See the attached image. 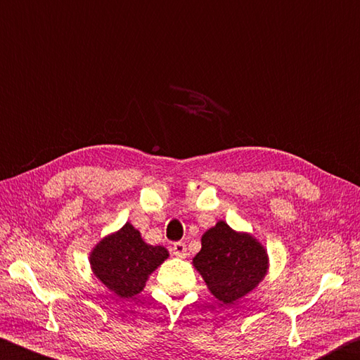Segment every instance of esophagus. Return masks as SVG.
I'll return each instance as SVG.
<instances>
[{"label":"esophagus","mask_w":360,"mask_h":360,"mask_svg":"<svg viewBox=\"0 0 360 360\" xmlns=\"http://www.w3.org/2000/svg\"><path fill=\"white\" fill-rule=\"evenodd\" d=\"M172 253H174V256H176V257H186L188 251H186L185 242H175V243L172 245Z\"/></svg>","instance_id":"obj_1"}]
</instances>
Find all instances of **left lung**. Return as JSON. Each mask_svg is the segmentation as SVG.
<instances>
[{"label":"left lung","mask_w":360,"mask_h":360,"mask_svg":"<svg viewBox=\"0 0 360 360\" xmlns=\"http://www.w3.org/2000/svg\"><path fill=\"white\" fill-rule=\"evenodd\" d=\"M193 264L218 300L234 304L262 281L269 259L253 236L218 221L202 236V248Z\"/></svg>","instance_id":"left-lung-1"}]
</instances>
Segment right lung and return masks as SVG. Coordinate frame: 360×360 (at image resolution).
<instances>
[{"instance_id":"obj_1","label":"right lung","mask_w":360,"mask_h":360,"mask_svg":"<svg viewBox=\"0 0 360 360\" xmlns=\"http://www.w3.org/2000/svg\"><path fill=\"white\" fill-rule=\"evenodd\" d=\"M167 250L153 247L142 240L141 232L126 223L115 234L103 238L90 255V264L99 281L120 297L139 294L148 280V275L164 259Z\"/></svg>"}]
</instances>
